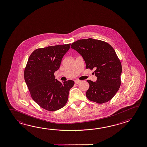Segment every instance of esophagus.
Here are the masks:
<instances>
[{
    "instance_id": "esophagus-1",
    "label": "esophagus",
    "mask_w": 147,
    "mask_h": 147,
    "mask_svg": "<svg viewBox=\"0 0 147 147\" xmlns=\"http://www.w3.org/2000/svg\"><path fill=\"white\" fill-rule=\"evenodd\" d=\"M80 82H81V81H80V80H75V81L76 84H79Z\"/></svg>"
}]
</instances>
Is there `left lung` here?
I'll return each instance as SVG.
<instances>
[{
    "label": "left lung",
    "instance_id": "left-lung-1",
    "mask_svg": "<svg viewBox=\"0 0 147 147\" xmlns=\"http://www.w3.org/2000/svg\"><path fill=\"white\" fill-rule=\"evenodd\" d=\"M71 48L83 57L87 69H95L97 80H87V98L98 103L110 101L120 87L122 72L121 63L113 47L105 41L88 38L75 41Z\"/></svg>",
    "mask_w": 147,
    "mask_h": 147
}]
</instances>
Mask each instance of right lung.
<instances>
[{"label":"right lung","instance_id":"obj_1","mask_svg":"<svg viewBox=\"0 0 147 147\" xmlns=\"http://www.w3.org/2000/svg\"><path fill=\"white\" fill-rule=\"evenodd\" d=\"M70 46V44L38 48L30 55L25 67L24 78L31 98L49 111L65 106L69 90L75 84L70 80L61 82L54 75Z\"/></svg>","mask_w":147,"mask_h":147}]
</instances>
